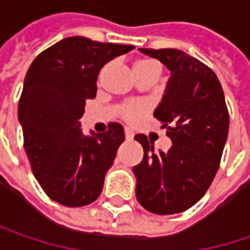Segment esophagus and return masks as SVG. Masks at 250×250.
Instances as JSON below:
<instances>
[{"instance_id": "34e87169", "label": "esophagus", "mask_w": 250, "mask_h": 250, "mask_svg": "<svg viewBox=\"0 0 250 250\" xmlns=\"http://www.w3.org/2000/svg\"><path fill=\"white\" fill-rule=\"evenodd\" d=\"M125 139H127V140H131V139H133V137H134V133H133L131 130L125 128Z\"/></svg>"}]
</instances>
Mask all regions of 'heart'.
Returning <instances> with one entry per match:
<instances>
[{
	"label": "heart",
	"mask_w": 250,
	"mask_h": 250,
	"mask_svg": "<svg viewBox=\"0 0 250 250\" xmlns=\"http://www.w3.org/2000/svg\"><path fill=\"white\" fill-rule=\"evenodd\" d=\"M110 66H104L100 72V79H103L106 76V73L109 72ZM136 73L137 76L141 75H146V73H158L161 75V65L153 61V59H143L137 62L136 65ZM148 111V106L146 103H140V102H130V103H125V106L122 107L120 114H122V119L130 123V125H137L140 120L147 114Z\"/></svg>",
	"instance_id": "b5f03b06"
}]
</instances>
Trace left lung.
Returning <instances> with one entry per match:
<instances>
[{"label": "left lung", "instance_id": "obj_1", "mask_svg": "<svg viewBox=\"0 0 250 250\" xmlns=\"http://www.w3.org/2000/svg\"><path fill=\"white\" fill-rule=\"evenodd\" d=\"M140 51L171 70L154 117L167 128L172 146L154 153L144 134L143 161L133 167L140 205L157 215L187 211L205 195L219 168L229 130L225 96L215 72L180 49Z\"/></svg>", "mask_w": 250, "mask_h": 250}]
</instances>
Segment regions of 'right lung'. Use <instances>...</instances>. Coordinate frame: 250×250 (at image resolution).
<instances>
[{
	"label": "right lung",
	"instance_id": "obj_1",
	"mask_svg": "<svg viewBox=\"0 0 250 250\" xmlns=\"http://www.w3.org/2000/svg\"><path fill=\"white\" fill-rule=\"evenodd\" d=\"M134 49L70 37L41 52L26 72L18 119L23 148L45 194L65 207H84L99 198L104 175L125 141L119 123L106 133L83 136L81 119L97 92V75L109 61Z\"/></svg>",
	"mask_w": 250,
	"mask_h": 250
}]
</instances>
